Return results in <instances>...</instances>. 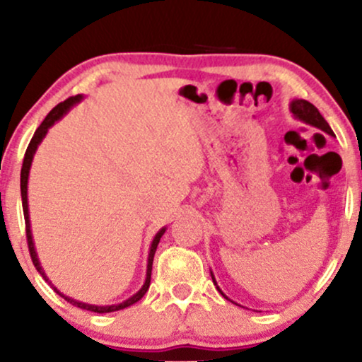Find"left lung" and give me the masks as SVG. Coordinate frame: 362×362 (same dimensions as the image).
I'll list each match as a JSON object with an SVG mask.
<instances>
[{
    "label": "left lung",
    "instance_id": "8db88e82",
    "mask_svg": "<svg viewBox=\"0 0 362 362\" xmlns=\"http://www.w3.org/2000/svg\"><path fill=\"white\" fill-rule=\"evenodd\" d=\"M289 109H291V112H293L294 119L301 120V122L308 124V126H311V127H317V129H320V131L327 132V134H328V136H332V138H335L334 131H332L330 126H328V122H327L325 119L322 117V114H320L318 109H317V107L313 105V103H310L308 100H303V98H294V100L289 103ZM211 277H213V282H214L216 289H218L219 293H221L223 296L226 298L228 301L235 303L233 300H230V298H228L226 294L223 293L221 288H219L218 282H216V277H214L213 271H211ZM235 305H238V303H235ZM238 306H240V305H238Z\"/></svg>",
    "mask_w": 362,
    "mask_h": 362
}]
</instances>
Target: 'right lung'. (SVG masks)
Segmentation results:
<instances>
[{"label": "right lung", "mask_w": 362, "mask_h": 362, "mask_svg": "<svg viewBox=\"0 0 362 362\" xmlns=\"http://www.w3.org/2000/svg\"><path fill=\"white\" fill-rule=\"evenodd\" d=\"M83 95H76V97H71L68 98V100H64L59 105H56L54 109L49 112L47 117L42 120V124H40L39 127H37L34 138H32L30 144H28L27 148V153H25V158H23V165H22V173H20V190H22V204H23V216H25V226H27V242H28V250H30V257H32V262H34L35 269L39 271L40 276L44 277V281H47L49 284L52 286L54 291H56L59 296L64 298L66 301L71 303L73 306H78V308L81 310H88V311H95V313H110V311H119V310H124L127 308V306L134 305V303H138L141 298L146 294V291L149 288V282H151V269H153V257H155V252H156V247L158 243H160V238L165 235V231H167V226L160 228V231L155 235V238H153L151 242V247H149V252H148V265H146V279H144V284L141 286V289L138 293L132 294L131 298H127L126 301L119 303V305H105V306H100V305H90V303H83V301H78L74 300L71 296H66L64 293H61L59 289L56 288V286L52 284L51 281H49V277L45 276L42 265H40V260L39 257H37V250H35V243H34V236H32V226H30V213H28V175H30V167H32V161H34V156H35V151L37 148H39V144L42 143V139L45 138V134H47V131L51 129L54 124L57 122V120H61L64 117L66 114H68L69 110L73 109L76 103H80L83 100Z\"/></svg>", "instance_id": "add662e5"}]
</instances>
